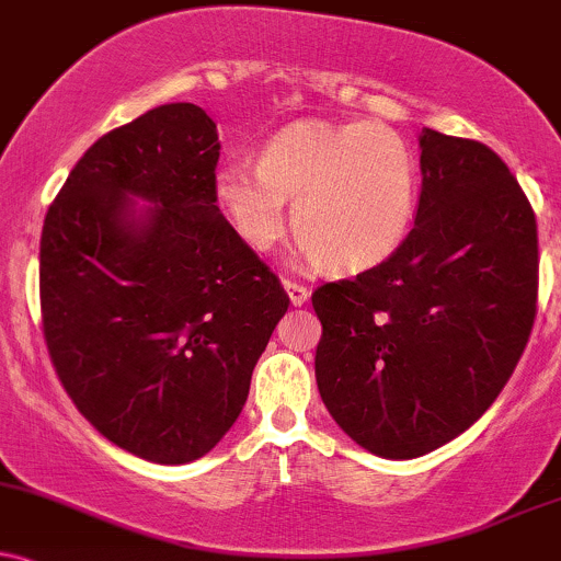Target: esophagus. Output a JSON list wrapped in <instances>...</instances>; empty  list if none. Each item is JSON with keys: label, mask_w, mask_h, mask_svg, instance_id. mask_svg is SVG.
I'll return each mask as SVG.
<instances>
[{"label": "esophagus", "mask_w": 561, "mask_h": 561, "mask_svg": "<svg viewBox=\"0 0 561 561\" xmlns=\"http://www.w3.org/2000/svg\"><path fill=\"white\" fill-rule=\"evenodd\" d=\"M283 286H286L288 299H291L294 307H301V305H305V301L309 299V288L305 286V283H296V280L283 278Z\"/></svg>", "instance_id": "1"}]
</instances>
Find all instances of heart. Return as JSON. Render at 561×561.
Here are the masks:
<instances>
[{
	"mask_svg": "<svg viewBox=\"0 0 561 561\" xmlns=\"http://www.w3.org/2000/svg\"><path fill=\"white\" fill-rule=\"evenodd\" d=\"M215 196L254 249L286 233V199L309 265L365 270L410 233L420 202V162L412 144L383 123L307 121L262 147L256 170L226 162Z\"/></svg>",
	"mask_w": 561,
	"mask_h": 561,
	"instance_id": "obj_1",
	"label": "heart"
}]
</instances>
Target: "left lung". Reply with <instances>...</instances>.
Wrapping results in <instances>:
<instances>
[{
	"mask_svg": "<svg viewBox=\"0 0 561 561\" xmlns=\"http://www.w3.org/2000/svg\"><path fill=\"white\" fill-rule=\"evenodd\" d=\"M414 226L352 280L322 283L320 397L362 449L414 459L496 401L538 312L536 215L502 157L425 128Z\"/></svg>",
	"mask_w": 561,
	"mask_h": 561,
	"instance_id": "1",
	"label": "left lung"
}]
</instances>
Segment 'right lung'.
Here are the masks:
<instances>
[{
    "label": "right lung",
    "instance_id": "obj_1",
    "mask_svg": "<svg viewBox=\"0 0 561 561\" xmlns=\"http://www.w3.org/2000/svg\"><path fill=\"white\" fill-rule=\"evenodd\" d=\"M217 160L207 112L162 104L89 147L44 217L38 296L59 383L104 438L157 465L226 436L291 305L217 207ZM130 195L156 204L136 218Z\"/></svg>",
    "mask_w": 561,
    "mask_h": 561
}]
</instances>
